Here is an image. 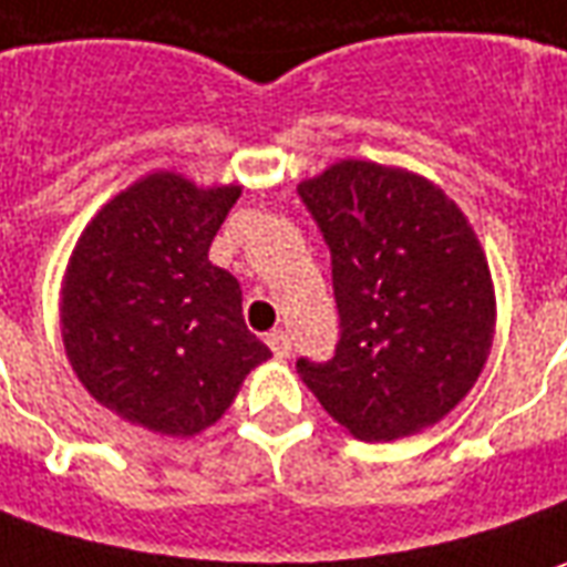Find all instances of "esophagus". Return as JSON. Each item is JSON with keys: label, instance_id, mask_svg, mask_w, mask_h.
<instances>
[{"label": "esophagus", "instance_id": "obj_1", "mask_svg": "<svg viewBox=\"0 0 567 567\" xmlns=\"http://www.w3.org/2000/svg\"><path fill=\"white\" fill-rule=\"evenodd\" d=\"M267 347H270L276 359H288L291 355V338L285 331H270L267 334Z\"/></svg>", "mask_w": 567, "mask_h": 567}]
</instances>
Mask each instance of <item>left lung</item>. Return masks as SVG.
Instances as JSON below:
<instances>
[{"instance_id": "1", "label": "left lung", "mask_w": 567, "mask_h": 567, "mask_svg": "<svg viewBox=\"0 0 567 567\" xmlns=\"http://www.w3.org/2000/svg\"><path fill=\"white\" fill-rule=\"evenodd\" d=\"M300 202L331 251L340 340L297 359L322 408L365 442L442 421L485 368L494 285L470 220L421 174L343 159L303 181Z\"/></svg>"}]
</instances>
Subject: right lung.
<instances>
[{
  "instance_id": "right-lung-1",
  "label": "right lung",
  "mask_w": 567,
  "mask_h": 567,
  "mask_svg": "<svg viewBox=\"0 0 567 567\" xmlns=\"http://www.w3.org/2000/svg\"><path fill=\"white\" fill-rule=\"evenodd\" d=\"M239 193L146 174L79 236L61 288L63 347L82 386L122 421L202 433L272 355L245 324L239 282L208 260Z\"/></svg>"
}]
</instances>
